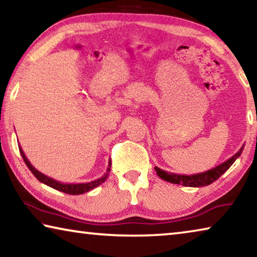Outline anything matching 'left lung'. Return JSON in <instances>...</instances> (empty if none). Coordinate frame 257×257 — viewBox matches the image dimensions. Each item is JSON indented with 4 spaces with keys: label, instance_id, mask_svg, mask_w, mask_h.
<instances>
[{
    "label": "left lung",
    "instance_id": "left-lung-1",
    "mask_svg": "<svg viewBox=\"0 0 257 257\" xmlns=\"http://www.w3.org/2000/svg\"><path fill=\"white\" fill-rule=\"evenodd\" d=\"M242 150H243V145L241 146V149L239 150L236 154L231 156L229 160L225 161V162L219 164L217 167L211 169V170H207V171L202 172V173H197V175H190V176L177 175V173L164 171V170H162V169H160L158 167H155L154 169L161 179L171 182V184L182 185L186 187H203V186L211 185L212 182H214L215 180L219 179V178L222 176L230 167H231L234 161H236L239 156L241 155Z\"/></svg>",
    "mask_w": 257,
    "mask_h": 257
}]
</instances>
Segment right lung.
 <instances>
[{
  "label": "right lung",
  "instance_id": "right-lung-1",
  "mask_svg": "<svg viewBox=\"0 0 257 257\" xmlns=\"http://www.w3.org/2000/svg\"><path fill=\"white\" fill-rule=\"evenodd\" d=\"M19 151H20V154L23 156V159L25 161L26 165H27L28 169L30 171H32L33 175L37 178L38 180L43 184L47 185L49 187H52V188H54L59 191H62V193H66V194H70V195H80V194H84L87 193V191L92 190L94 188H96L97 186L102 185L104 181L106 180V178L108 176V173L111 171V160H108V165H107V169H106V172L104 173V175L98 178L96 180H93L90 182H86V184H63V182L58 181L53 179V178L51 177H47L44 173H42L37 170V169H35L32 163L29 162L27 156L25 155L23 149H21V146L19 145Z\"/></svg>",
  "mask_w": 257,
  "mask_h": 257
}]
</instances>
